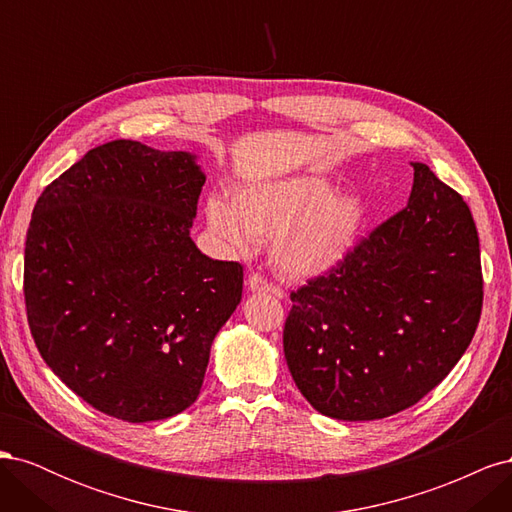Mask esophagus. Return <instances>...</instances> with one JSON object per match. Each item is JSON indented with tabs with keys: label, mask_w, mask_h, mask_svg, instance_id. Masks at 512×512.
Returning a JSON list of instances; mask_svg holds the SVG:
<instances>
[{
	"label": "esophagus",
	"mask_w": 512,
	"mask_h": 512,
	"mask_svg": "<svg viewBox=\"0 0 512 512\" xmlns=\"http://www.w3.org/2000/svg\"><path fill=\"white\" fill-rule=\"evenodd\" d=\"M245 284H247V288H250L252 292H271L273 297H282V294H284L275 284H269L260 273H250V275H247Z\"/></svg>",
	"instance_id": "esophagus-1"
}]
</instances>
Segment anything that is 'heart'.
<instances>
[{
	"label": "heart",
	"mask_w": 512,
	"mask_h": 512,
	"mask_svg": "<svg viewBox=\"0 0 512 512\" xmlns=\"http://www.w3.org/2000/svg\"><path fill=\"white\" fill-rule=\"evenodd\" d=\"M211 232L237 252L254 241H273L275 267L290 277H312L342 262L359 237L363 205L335 196L322 177H290L235 190L232 203L207 200Z\"/></svg>",
	"instance_id": "obj_1"
}]
</instances>
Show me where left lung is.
Returning <instances> with one entry per match:
<instances>
[{
	"mask_svg": "<svg viewBox=\"0 0 512 512\" xmlns=\"http://www.w3.org/2000/svg\"><path fill=\"white\" fill-rule=\"evenodd\" d=\"M408 205L290 292L284 356L320 414L374 421L421 401L468 350L483 309L466 200L414 162Z\"/></svg>",
	"mask_w": 512,
	"mask_h": 512,
	"instance_id": "1",
	"label": "left lung"
}]
</instances>
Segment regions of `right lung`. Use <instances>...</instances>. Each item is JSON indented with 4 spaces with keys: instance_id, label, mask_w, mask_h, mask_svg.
<instances>
[{
    "instance_id": "1",
    "label": "right lung",
    "mask_w": 512,
    "mask_h": 512,
    "mask_svg": "<svg viewBox=\"0 0 512 512\" xmlns=\"http://www.w3.org/2000/svg\"><path fill=\"white\" fill-rule=\"evenodd\" d=\"M205 175L185 151L113 141L46 185L25 241L23 294L44 363L128 423L190 408L213 337L243 292L239 262L190 239Z\"/></svg>"
}]
</instances>
